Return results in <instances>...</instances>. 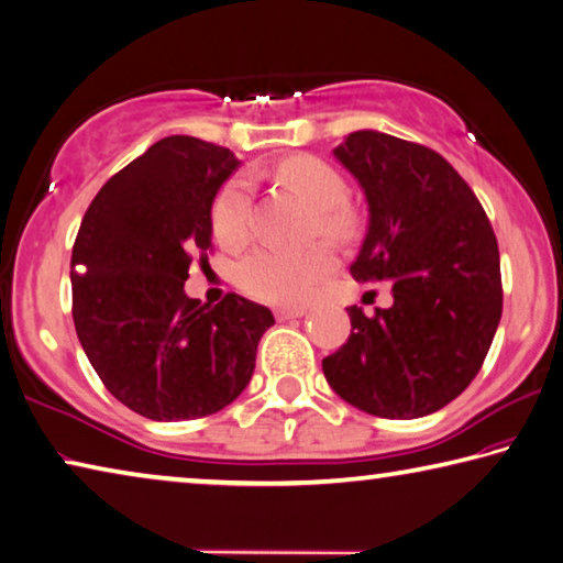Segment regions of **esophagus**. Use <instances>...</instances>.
Wrapping results in <instances>:
<instances>
[{"label": "esophagus", "mask_w": 563, "mask_h": 563, "mask_svg": "<svg viewBox=\"0 0 563 563\" xmlns=\"http://www.w3.org/2000/svg\"><path fill=\"white\" fill-rule=\"evenodd\" d=\"M302 316H305V308H275V318L278 320H292Z\"/></svg>", "instance_id": "esophagus-1"}]
</instances>
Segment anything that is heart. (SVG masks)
I'll use <instances>...</instances> for the list:
<instances>
[{"label":"heart","instance_id":"b5f03b06","mask_svg":"<svg viewBox=\"0 0 563 563\" xmlns=\"http://www.w3.org/2000/svg\"><path fill=\"white\" fill-rule=\"evenodd\" d=\"M280 178L316 208V233L332 241H350L357 233V216L347 201V180L318 156L300 154L278 166ZM213 228L221 243L241 247L253 231V180L238 174L225 180L213 203ZM335 271V255L325 245L302 253L263 247L238 265V285L245 295L273 305H300Z\"/></svg>","mask_w":563,"mask_h":563}]
</instances>
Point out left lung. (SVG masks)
Instances as JSON below:
<instances>
[{
  "label": "left lung",
  "mask_w": 563,
  "mask_h": 563,
  "mask_svg": "<svg viewBox=\"0 0 563 563\" xmlns=\"http://www.w3.org/2000/svg\"><path fill=\"white\" fill-rule=\"evenodd\" d=\"M335 156L369 206L352 278L393 280L395 302L375 316L347 308L350 338L322 373L367 415H432L470 387L492 347L504 300L497 235L474 190L432 148L355 131Z\"/></svg>",
  "instance_id": "left-lung-1"
}]
</instances>
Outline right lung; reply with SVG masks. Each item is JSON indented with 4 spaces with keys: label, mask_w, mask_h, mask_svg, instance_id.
<instances>
[{
    "label": "right lung",
    "mask_w": 563,
    "mask_h": 563,
    "mask_svg": "<svg viewBox=\"0 0 563 563\" xmlns=\"http://www.w3.org/2000/svg\"><path fill=\"white\" fill-rule=\"evenodd\" d=\"M238 168L231 151L166 136L113 174L71 251L76 335L103 387L156 422L213 415L243 393L273 312L228 292L188 298L194 261L213 251L211 208Z\"/></svg>",
    "instance_id": "obj_1"
}]
</instances>
